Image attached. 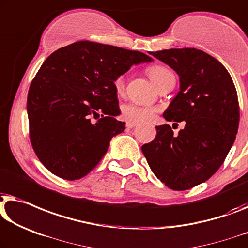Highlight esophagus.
<instances>
[{
  "label": "esophagus",
  "mask_w": 248,
  "mask_h": 248,
  "mask_svg": "<svg viewBox=\"0 0 248 248\" xmlns=\"http://www.w3.org/2000/svg\"><path fill=\"white\" fill-rule=\"evenodd\" d=\"M136 125H138V123H135V122H126V127H128V128H133V127H135Z\"/></svg>",
  "instance_id": "1"
}]
</instances>
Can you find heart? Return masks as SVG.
<instances>
[{"instance_id": "obj_1", "label": "heart", "mask_w": 248, "mask_h": 248, "mask_svg": "<svg viewBox=\"0 0 248 248\" xmlns=\"http://www.w3.org/2000/svg\"><path fill=\"white\" fill-rule=\"evenodd\" d=\"M148 74L154 84L159 86L172 73L169 69H167L166 67L155 64V66L149 68ZM114 87H115V91L118 94L124 91L125 78L123 75L115 78V80H114ZM156 110L157 109L155 107L142 106L138 105V104H126V105L122 107V115H123V117L126 121L141 123V122H148L152 120L154 115H155Z\"/></svg>"}]
</instances>
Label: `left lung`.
<instances>
[{"label":"left lung","mask_w":248,"mask_h":248,"mask_svg":"<svg viewBox=\"0 0 248 248\" xmlns=\"http://www.w3.org/2000/svg\"><path fill=\"white\" fill-rule=\"evenodd\" d=\"M151 55L170 66L180 80V91L163 117L186 125L178 135L170 125L156 126L155 139L143 145L142 152L164 185L188 190L216 173L234 144L239 125L237 92L227 69L202 50L167 49Z\"/></svg>","instance_id":"8db88e82"}]
</instances>
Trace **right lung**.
Masks as SVG:
<instances>
[{
	"instance_id": "add662e5",
	"label": "right lung",
	"mask_w": 248,
	"mask_h": 248,
	"mask_svg": "<svg viewBox=\"0 0 248 248\" xmlns=\"http://www.w3.org/2000/svg\"><path fill=\"white\" fill-rule=\"evenodd\" d=\"M145 53L78 41L51 53L28 93L30 141L41 163L57 177L78 180L105 155L125 130L115 78L133 64L152 62ZM101 116L96 122L91 118Z\"/></svg>"
}]
</instances>
